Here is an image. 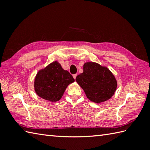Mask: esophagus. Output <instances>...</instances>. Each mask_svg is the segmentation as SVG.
<instances>
[{"mask_svg": "<svg viewBox=\"0 0 150 150\" xmlns=\"http://www.w3.org/2000/svg\"><path fill=\"white\" fill-rule=\"evenodd\" d=\"M73 77L74 78V79H76V77H77V74H74V75H73Z\"/></svg>", "mask_w": 150, "mask_h": 150, "instance_id": "obj_1", "label": "esophagus"}]
</instances>
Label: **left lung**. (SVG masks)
Wrapping results in <instances>:
<instances>
[{"mask_svg":"<svg viewBox=\"0 0 150 150\" xmlns=\"http://www.w3.org/2000/svg\"><path fill=\"white\" fill-rule=\"evenodd\" d=\"M75 81L89 100L97 104L109 100L117 87L116 79L110 70L93 62L84 63L83 73L77 75Z\"/></svg>","mask_w":150,"mask_h":150,"instance_id":"8db88e82","label":"left lung"}]
</instances>
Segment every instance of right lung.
<instances>
[{"label":"right lung","mask_w":150,"mask_h":150,"mask_svg":"<svg viewBox=\"0 0 150 150\" xmlns=\"http://www.w3.org/2000/svg\"><path fill=\"white\" fill-rule=\"evenodd\" d=\"M74 81L72 75L60 64L54 61L38 71L34 88L38 96L54 103L61 98L68 86Z\"/></svg>","instance_id":"obj_1"}]
</instances>
